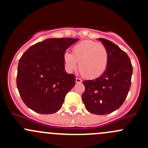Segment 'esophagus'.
Segmentation results:
<instances>
[{
    "label": "esophagus",
    "mask_w": 148,
    "mask_h": 148,
    "mask_svg": "<svg viewBox=\"0 0 148 148\" xmlns=\"http://www.w3.org/2000/svg\"><path fill=\"white\" fill-rule=\"evenodd\" d=\"M76 82L77 83H82V80L81 79H79V78H76Z\"/></svg>",
    "instance_id": "34e87169"
}]
</instances>
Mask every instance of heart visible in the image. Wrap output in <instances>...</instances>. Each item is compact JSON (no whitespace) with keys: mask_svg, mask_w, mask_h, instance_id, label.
Wrapping results in <instances>:
<instances>
[{"mask_svg":"<svg viewBox=\"0 0 148 148\" xmlns=\"http://www.w3.org/2000/svg\"><path fill=\"white\" fill-rule=\"evenodd\" d=\"M64 64L68 71H73L77 67L86 79H96L102 76L108 66L109 53L105 46L93 41H83L73 47L72 54L65 52Z\"/></svg>","mask_w":148,"mask_h":148,"instance_id":"heart-1","label":"heart"}]
</instances>
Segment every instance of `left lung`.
I'll return each instance as SVG.
<instances>
[{
	"instance_id": "obj_1",
	"label": "left lung",
	"mask_w": 148,
	"mask_h": 148,
	"mask_svg": "<svg viewBox=\"0 0 148 148\" xmlns=\"http://www.w3.org/2000/svg\"><path fill=\"white\" fill-rule=\"evenodd\" d=\"M98 40L108 51V66L98 78L83 82L82 100L88 112L103 115L117 110L125 102L130 89L132 66L118 46L105 38Z\"/></svg>"
}]
</instances>
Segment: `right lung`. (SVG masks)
<instances>
[{
  "label": "right lung",
  "instance_id": "obj_1",
  "mask_svg": "<svg viewBox=\"0 0 148 148\" xmlns=\"http://www.w3.org/2000/svg\"><path fill=\"white\" fill-rule=\"evenodd\" d=\"M78 38H48L28 48L18 66L16 84L24 104L40 114L59 111L75 76L64 70L66 50Z\"/></svg>",
  "mask_w": 148,
  "mask_h": 148
}]
</instances>
